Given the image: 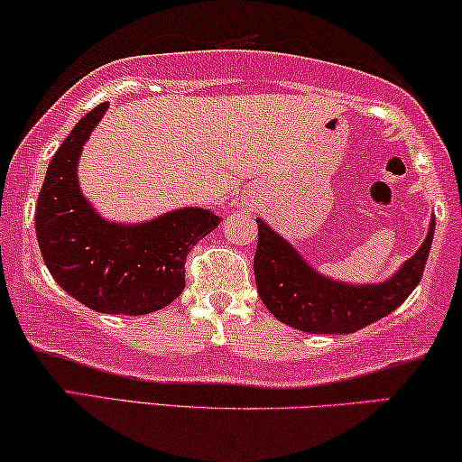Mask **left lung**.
Returning a JSON list of instances; mask_svg holds the SVG:
<instances>
[{
    "mask_svg": "<svg viewBox=\"0 0 462 462\" xmlns=\"http://www.w3.org/2000/svg\"><path fill=\"white\" fill-rule=\"evenodd\" d=\"M256 223L258 296L277 319L309 334H349L395 311L419 286L435 229L433 218L419 252L389 282L349 286L315 273L286 239L271 231L261 218Z\"/></svg>",
    "mask_w": 462,
    "mask_h": 462,
    "instance_id": "1",
    "label": "left lung"
}]
</instances>
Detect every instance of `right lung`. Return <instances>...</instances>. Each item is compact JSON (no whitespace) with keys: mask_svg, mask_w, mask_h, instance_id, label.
<instances>
[{"mask_svg":"<svg viewBox=\"0 0 462 462\" xmlns=\"http://www.w3.org/2000/svg\"><path fill=\"white\" fill-rule=\"evenodd\" d=\"M106 103L81 117L50 162L35 206L43 263L56 283L98 313L144 315L185 290L189 250L220 223L208 210L185 208L136 226L106 223L78 185V160Z\"/></svg>","mask_w":462,"mask_h":462,"instance_id":"add662e5","label":"right lung"}]
</instances>
